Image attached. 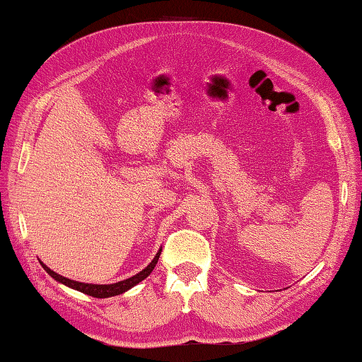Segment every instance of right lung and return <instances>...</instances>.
I'll return each instance as SVG.
<instances>
[{"mask_svg":"<svg viewBox=\"0 0 362 362\" xmlns=\"http://www.w3.org/2000/svg\"><path fill=\"white\" fill-rule=\"evenodd\" d=\"M161 250H163V249L158 250L156 255L153 257V260L142 269V272L137 273V274H134V276L127 278V279H122V281H119V283H113V284H89V283H79V281H73V279H69V278H65V276H60L59 273L52 272V269L49 268L47 265H45V263H42L41 260H40V263H41V267L46 269V273L49 274V276L56 279L57 283L64 284V286H66V287H70V289H75V291H78V292L88 293V296H90V297H95V298H108V297L119 296V293H124L126 291L132 289L134 286H137V284L140 283V281H144L146 276H148V274L153 272V268L156 267L159 255H161Z\"/></svg>","mask_w":362,"mask_h":362,"instance_id":"right-lung-1","label":"right lung"}]
</instances>
